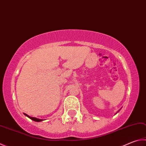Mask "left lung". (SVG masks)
<instances>
[{
	"instance_id": "obj_1",
	"label": "left lung",
	"mask_w": 146,
	"mask_h": 146,
	"mask_svg": "<svg viewBox=\"0 0 146 146\" xmlns=\"http://www.w3.org/2000/svg\"><path fill=\"white\" fill-rule=\"evenodd\" d=\"M119 110H118V111H117V112H116V113H117V112H119Z\"/></svg>"
}]
</instances>
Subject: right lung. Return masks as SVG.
Segmentation results:
<instances>
[{
    "label": "right lung",
    "instance_id": "add662e5",
    "mask_svg": "<svg viewBox=\"0 0 146 146\" xmlns=\"http://www.w3.org/2000/svg\"><path fill=\"white\" fill-rule=\"evenodd\" d=\"M24 115L27 116L29 118H30L31 119H32L33 121H34L36 122H41V121H43V119H38V118H36V117H31V116L28 115L27 114H26V113H24Z\"/></svg>",
    "mask_w": 146,
    "mask_h": 146
}]
</instances>
